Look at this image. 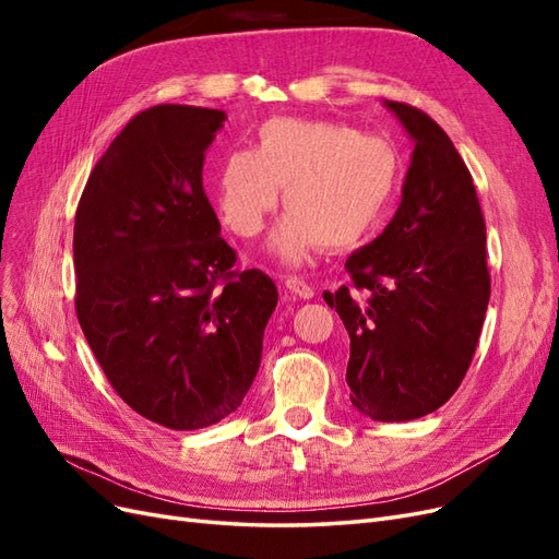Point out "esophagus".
Masks as SVG:
<instances>
[{
    "label": "esophagus",
    "mask_w": 559,
    "mask_h": 559,
    "mask_svg": "<svg viewBox=\"0 0 559 559\" xmlns=\"http://www.w3.org/2000/svg\"><path fill=\"white\" fill-rule=\"evenodd\" d=\"M284 286H286V289H289L294 296H298V298H312V296H314L312 286H310L306 280H302V277H298V275L284 277Z\"/></svg>",
    "instance_id": "esophagus-1"
}]
</instances>
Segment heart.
Returning <instances> with one entry per match:
<instances>
[{"label":"heart","instance_id":"heart-1","mask_svg":"<svg viewBox=\"0 0 559 559\" xmlns=\"http://www.w3.org/2000/svg\"><path fill=\"white\" fill-rule=\"evenodd\" d=\"M401 177L396 146L335 121L277 116L253 130L251 148L218 163L216 202L224 224L253 238L265 216L284 207L270 249L302 263L321 245L347 249L364 240L392 205Z\"/></svg>","mask_w":559,"mask_h":559}]
</instances>
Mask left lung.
Returning a JSON list of instances; mask_svg holds the SVG:
<instances>
[{"label":"left lung","mask_w":559,"mask_h":559,"mask_svg":"<svg viewBox=\"0 0 559 559\" xmlns=\"http://www.w3.org/2000/svg\"><path fill=\"white\" fill-rule=\"evenodd\" d=\"M415 142L392 222L324 292L349 333L352 405L378 421L433 413L471 366L489 300L485 218L468 167L431 116L386 99Z\"/></svg>","instance_id":"8db88e82"}]
</instances>
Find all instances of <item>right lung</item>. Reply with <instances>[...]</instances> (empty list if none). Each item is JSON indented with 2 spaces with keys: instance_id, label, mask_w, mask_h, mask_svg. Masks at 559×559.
Masks as SVG:
<instances>
[{
  "instance_id": "obj_1",
  "label": "right lung",
  "mask_w": 559,
  "mask_h": 559,
  "mask_svg": "<svg viewBox=\"0 0 559 559\" xmlns=\"http://www.w3.org/2000/svg\"><path fill=\"white\" fill-rule=\"evenodd\" d=\"M226 114L140 111L93 167L74 218L76 317L114 392L167 429L216 425L259 373L277 286L235 270L202 189Z\"/></svg>"
}]
</instances>
